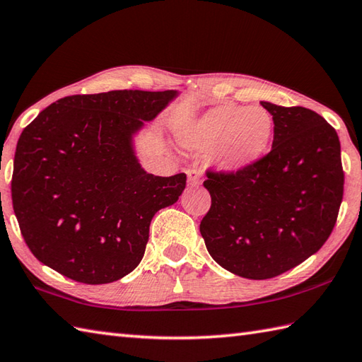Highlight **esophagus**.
<instances>
[{
	"instance_id": "esophagus-1",
	"label": "esophagus",
	"mask_w": 362,
	"mask_h": 362,
	"mask_svg": "<svg viewBox=\"0 0 362 362\" xmlns=\"http://www.w3.org/2000/svg\"><path fill=\"white\" fill-rule=\"evenodd\" d=\"M187 175H188V185L191 187H199L202 183V179H201V171H199L197 168H191L187 171Z\"/></svg>"
}]
</instances>
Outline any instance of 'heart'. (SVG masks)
Wrapping results in <instances>:
<instances>
[{
  "instance_id": "1",
  "label": "heart",
  "mask_w": 362,
  "mask_h": 362,
  "mask_svg": "<svg viewBox=\"0 0 362 362\" xmlns=\"http://www.w3.org/2000/svg\"><path fill=\"white\" fill-rule=\"evenodd\" d=\"M274 118L263 107L219 104L177 129V141L196 153L210 152L214 166L241 173L264 158L274 140Z\"/></svg>"
}]
</instances>
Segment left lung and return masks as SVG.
I'll return each instance as SVG.
<instances>
[{
  "instance_id": "8db88e82",
  "label": "left lung",
  "mask_w": 362,
  "mask_h": 362,
  "mask_svg": "<svg viewBox=\"0 0 362 362\" xmlns=\"http://www.w3.org/2000/svg\"><path fill=\"white\" fill-rule=\"evenodd\" d=\"M261 105L274 118L271 152L241 173H206L211 206L201 222L211 258L250 280L314 255L333 232L344 194L336 130L305 107Z\"/></svg>"
}]
</instances>
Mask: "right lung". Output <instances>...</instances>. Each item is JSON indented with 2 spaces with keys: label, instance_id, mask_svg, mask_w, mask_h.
Here are the masks:
<instances>
[{
  "label": "right lung",
  "instance_id": "obj_1",
  "mask_svg": "<svg viewBox=\"0 0 362 362\" xmlns=\"http://www.w3.org/2000/svg\"><path fill=\"white\" fill-rule=\"evenodd\" d=\"M177 90H115L59 99L23 130L12 204L34 257L68 279L117 281L140 264L158 210L179 201L180 173H146L135 136Z\"/></svg>",
  "mask_w": 362,
  "mask_h": 362
}]
</instances>
